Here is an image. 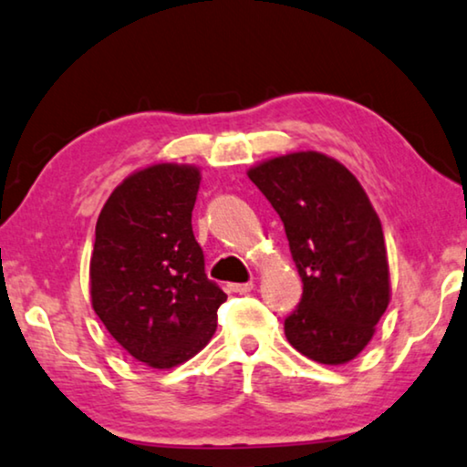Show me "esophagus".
<instances>
[{
  "instance_id": "esophagus-1",
  "label": "esophagus",
  "mask_w": 467,
  "mask_h": 467,
  "mask_svg": "<svg viewBox=\"0 0 467 467\" xmlns=\"http://www.w3.org/2000/svg\"><path fill=\"white\" fill-rule=\"evenodd\" d=\"M254 290V284H231V292L234 294H249Z\"/></svg>"
}]
</instances>
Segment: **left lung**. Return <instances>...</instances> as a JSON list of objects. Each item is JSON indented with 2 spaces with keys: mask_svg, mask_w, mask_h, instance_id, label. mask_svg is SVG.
Instances as JSON below:
<instances>
[{
  "mask_svg": "<svg viewBox=\"0 0 467 467\" xmlns=\"http://www.w3.org/2000/svg\"><path fill=\"white\" fill-rule=\"evenodd\" d=\"M247 175L284 222L302 279L287 340L313 362H351L391 300L383 226L362 183L313 150L262 161Z\"/></svg>",
  "mask_w": 467,
  "mask_h": 467,
  "instance_id": "8db88e82",
  "label": "left lung"
}]
</instances>
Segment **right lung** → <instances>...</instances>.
I'll return each mask as SVG.
<instances>
[{
	"label": "right lung",
	"mask_w": 467,
	"mask_h": 467,
	"mask_svg": "<svg viewBox=\"0 0 467 467\" xmlns=\"http://www.w3.org/2000/svg\"><path fill=\"white\" fill-rule=\"evenodd\" d=\"M201 169L156 162L118 183L95 226L90 302L118 345L150 368L194 358L226 300L192 233Z\"/></svg>",
	"instance_id": "1"
}]
</instances>
